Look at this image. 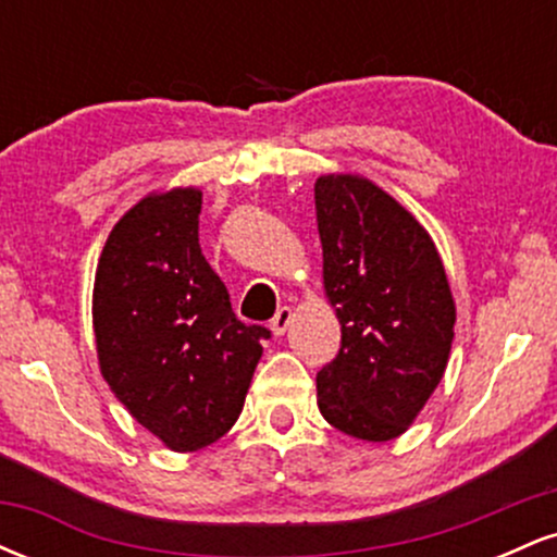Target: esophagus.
<instances>
[{
  "label": "esophagus",
  "instance_id": "34e87169",
  "mask_svg": "<svg viewBox=\"0 0 557 557\" xmlns=\"http://www.w3.org/2000/svg\"><path fill=\"white\" fill-rule=\"evenodd\" d=\"M293 317H296V314H293L290 306H283V309H280L277 314H274V319H272V332H274V335H277V337L285 335V330L290 327Z\"/></svg>",
  "mask_w": 557,
  "mask_h": 557
}]
</instances>
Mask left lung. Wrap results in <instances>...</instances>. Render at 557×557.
<instances>
[{
  "instance_id": "obj_1",
  "label": "left lung",
  "mask_w": 557,
  "mask_h": 557,
  "mask_svg": "<svg viewBox=\"0 0 557 557\" xmlns=\"http://www.w3.org/2000/svg\"><path fill=\"white\" fill-rule=\"evenodd\" d=\"M324 296L341 350L317 374L335 430L367 443L400 437L443 380L456 300L424 225L363 175L314 183Z\"/></svg>"
}]
</instances>
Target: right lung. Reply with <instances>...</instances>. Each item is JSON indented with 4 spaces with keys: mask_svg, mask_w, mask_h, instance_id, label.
<instances>
[{
    "mask_svg": "<svg viewBox=\"0 0 557 557\" xmlns=\"http://www.w3.org/2000/svg\"><path fill=\"white\" fill-rule=\"evenodd\" d=\"M201 190H151L112 227L94 277L96 359L140 426L175 453L235 424L270 330L233 314L198 246Z\"/></svg>",
    "mask_w": 557,
    "mask_h": 557,
    "instance_id": "add662e5",
    "label": "right lung"
}]
</instances>
